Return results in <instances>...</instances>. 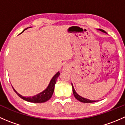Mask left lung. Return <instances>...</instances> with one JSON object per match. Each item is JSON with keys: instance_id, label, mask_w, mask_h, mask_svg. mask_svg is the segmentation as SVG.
Segmentation results:
<instances>
[{"instance_id": "left-lung-1", "label": "left lung", "mask_w": 125, "mask_h": 125, "mask_svg": "<svg viewBox=\"0 0 125 125\" xmlns=\"http://www.w3.org/2000/svg\"><path fill=\"white\" fill-rule=\"evenodd\" d=\"M98 30H99V31H102V32H104V33H106V31H104V30H102V29H98ZM71 85H72V87H73V94H74V97H75V98L77 99V100H79V101H80V102H83V103H93V102H98V100H89V99H86V98H84V97H83L80 96V95H79V94H78L77 93H76L75 90V89H74V86H73V83H71Z\"/></svg>"}]
</instances>
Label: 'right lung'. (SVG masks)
<instances>
[{"label": "right lung", "instance_id": "1", "mask_svg": "<svg viewBox=\"0 0 125 125\" xmlns=\"http://www.w3.org/2000/svg\"><path fill=\"white\" fill-rule=\"evenodd\" d=\"M31 28V27H29ZM27 28L25 29L22 32H23L25 30H27ZM59 75H60V73L59 71L55 74L53 76V77L51 79V80H50V82L49 83L48 86H47V88L43 90V91H42L41 93H39L37 95H35L34 96L32 97H24L22 96V95L19 94V93H17L16 90L14 89V88L12 87L14 91H15V93L17 94L18 96H19L20 97L22 98V99H23L24 100H26V101L29 102H32V103H43V102H45L48 101V100H50L51 99V97H52V94H53L54 90V86L55 84L56 83L57 79L59 77Z\"/></svg>", "mask_w": 125, "mask_h": 125}]
</instances>
